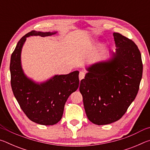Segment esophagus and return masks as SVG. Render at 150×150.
<instances>
[{"label": "esophagus", "instance_id": "34e87169", "mask_svg": "<svg viewBox=\"0 0 150 150\" xmlns=\"http://www.w3.org/2000/svg\"><path fill=\"white\" fill-rule=\"evenodd\" d=\"M85 75V74L84 72L80 71L79 75V80L81 81V79H84Z\"/></svg>", "mask_w": 150, "mask_h": 150}]
</instances>
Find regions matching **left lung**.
<instances>
[{"instance_id":"1","label":"left lung","mask_w":150,"mask_h":150,"mask_svg":"<svg viewBox=\"0 0 150 150\" xmlns=\"http://www.w3.org/2000/svg\"><path fill=\"white\" fill-rule=\"evenodd\" d=\"M116 47L112 57L87 68L79 91L87 118L97 125L118 120L135 99L142 77L143 64L132 40L113 33Z\"/></svg>"}]
</instances>
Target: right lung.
Segmentation results:
<instances>
[{
	"mask_svg": "<svg viewBox=\"0 0 150 150\" xmlns=\"http://www.w3.org/2000/svg\"><path fill=\"white\" fill-rule=\"evenodd\" d=\"M56 32H30L20 39L11 55L10 71L11 87L20 108L30 120L42 125H54L62 118L65 104L79 85L78 71L67 75H55L45 82L39 83L28 78L21 65V51L26 38L42 37Z\"/></svg>",
	"mask_w": 150,
	"mask_h": 150,
	"instance_id": "right-lung-1",
	"label": "right lung"
}]
</instances>
